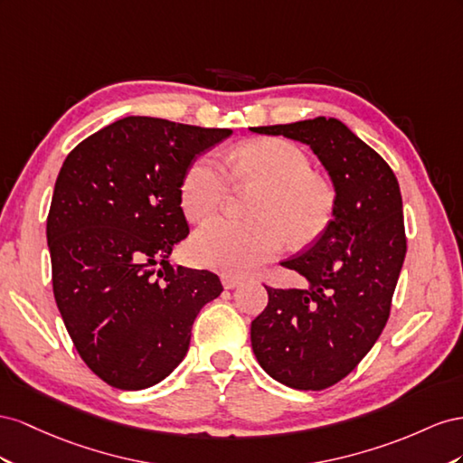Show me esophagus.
I'll list each match as a JSON object with an SVG mask.
<instances>
[{
    "label": "esophagus",
    "mask_w": 463,
    "mask_h": 463,
    "mask_svg": "<svg viewBox=\"0 0 463 463\" xmlns=\"http://www.w3.org/2000/svg\"><path fill=\"white\" fill-rule=\"evenodd\" d=\"M221 281H222V287H224V288H234V287H239V285L242 283V277L224 273V275L221 277Z\"/></svg>",
    "instance_id": "1"
}]
</instances>
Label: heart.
I'll use <instances>...</instances> for the list:
<instances>
[{"mask_svg": "<svg viewBox=\"0 0 463 463\" xmlns=\"http://www.w3.org/2000/svg\"><path fill=\"white\" fill-rule=\"evenodd\" d=\"M229 165L231 173L217 156L202 155L182 178L180 203L194 221L217 213L231 194L232 178L263 188L252 209L254 221L219 217L194 234L192 252L203 266L231 275L256 271L283 252L287 239L297 248L308 246L332 222L335 190L314 175L310 156L298 145L285 139L248 141L231 153Z\"/></svg>", "mask_w": 463, "mask_h": 463, "instance_id": "b5f03b06", "label": "heart"}]
</instances>
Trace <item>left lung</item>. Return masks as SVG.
<instances>
[{
    "label": "left lung",
    "instance_id": "obj_1",
    "mask_svg": "<svg viewBox=\"0 0 463 463\" xmlns=\"http://www.w3.org/2000/svg\"><path fill=\"white\" fill-rule=\"evenodd\" d=\"M308 145L334 182L337 203L324 234L281 266L308 288H268L250 327L258 363L295 390L345 378L384 329L405 260L400 184L373 147L335 118L252 128Z\"/></svg>",
    "mask_w": 463,
    "mask_h": 463
}]
</instances>
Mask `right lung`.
Segmentation results:
<instances>
[{
  "label": "right lung",
  "instance_id": "add662e5",
  "mask_svg": "<svg viewBox=\"0 0 463 463\" xmlns=\"http://www.w3.org/2000/svg\"><path fill=\"white\" fill-rule=\"evenodd\" d=\"M231 134L128 116L61 165L46 221L56 305L85 364L118 390L149 388L173 373L195 316L221 295L215 273L173 268L168 256L190 232L184 175Z\"/></svg>",
  "mask_w": 463,
  "mask_h": 463
}]
</instances>
